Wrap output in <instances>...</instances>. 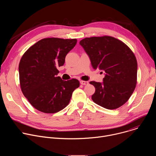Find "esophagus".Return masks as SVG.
Listing matches in <instances>:
<instances>
[{"instance_id":"obj_1","label":"esophagus","mask_w":156,"mask_h":156,"mask_svg":"<svg viewBox=\"0 0 156 156\" xmlns=\"http://www.w3.org/2000/svg\"><path fill=\"white\" fill-rule=\"evenodd\" d=\"M80 83L83 85H87L88 84V81H84V80H81Z\"/></svg>"}]
</instances>
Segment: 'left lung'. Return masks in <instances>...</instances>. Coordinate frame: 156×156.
I'll return each mask as SVG.
<instances>
[{"label": "left lung", "mask_w": 156, "mask_h": 156, "mask_svg": "<svg viewBox=\"0 0 156 156\" xmlns=\"http://www.w3.org/2000/svg\"><path fill=\"white\" fill-rule=\"evenodd\" d=\"M80 44L93 69L105 72L102 83L90 82L96 88L92 100L110 110L123 105L136 86L138 64L134 53L123 42L110 36L86 37Z\"/></svg>", "instance_id": "8db88e82"}]
</instances>
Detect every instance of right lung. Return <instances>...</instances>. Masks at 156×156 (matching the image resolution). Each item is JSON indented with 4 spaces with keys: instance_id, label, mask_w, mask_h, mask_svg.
<instances>
[{
    "instance_id": "add662e5",
    "label": "right lung",
    "mask_w": 156,
    "mask_h": 156,
    "mask_svg": "<svg viewBox=\"0 0 156 156\" xmlns=\"http://www.w3.org/2000/svg\"><path fill=\"white\" fill-rule=\"evenodd\" d=\"M76 39L48 37L31 46L19 63L21 90L37 110L54 114L67 106L72 93L80 86L76 79L63 81L57 76L58 67L76 45Z\"/></svg>"
}]
</instances>
